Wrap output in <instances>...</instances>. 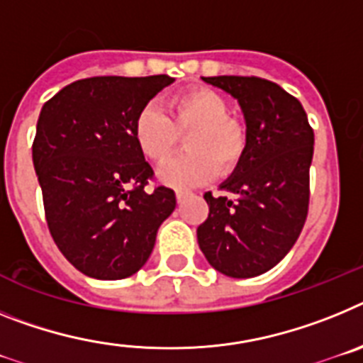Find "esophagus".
<instances>
[{
    "label": "esophagus",
    "instance_id": "obj_1",
    "mask_svg": "<svg viewBox=\"0 0 363 363\" xmlns=\"http://www.w3.org/2000/svg\"><path fill=\"white\" fill-rule=\"evenodd\" d=\"M188 191H184V190H177L175 191V197H177V203H182V201L186 199V197H188Z\"/></svg>",
    "mask_w": 363,
    "mask_h": 363
}]
</instances>
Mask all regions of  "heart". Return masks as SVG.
<instances>
[{
  "instance_id": "1",
  "label": "heart",
  "mask_w": 363,
  "mask_h": 363,
  "mask_svg": "<svg viewBox=\"0 0 363 363\" xmlns=\"http://www.w3.org/2000/svg\"><path fill=\"white\" fill-rule=\"evenodd\" d=\"M166 116L153 104L135 116L133 135L147 160L162 164L173 155L186 135L184 155L164 164L159 179L173 188L203 184L219 173L238 169L248 147L247 128L230 116V104L223 94L206 87L175 94Z\"/></svg>"
}]
</instances>
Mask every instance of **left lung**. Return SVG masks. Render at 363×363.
Wrapping results in <instances>:
<instances>
[{
	"label": "left lung",
	"instance_id": "left-lung-1",
	"mask_svg": "<svg viewBox=\"0 0 363 363\" xmlns=\"http://www.w3.org/2000/svg\"><path fill=\"white\" fill-rule=\"evenodd\" d=\"M206 84L241 106L248 147L220 184L232 195L204 194L210 213L197 241L213 269L254 277L276 267L294 247L308 212V169L314 131L298 99L257 77H208Z\"/></svg>",
	"mask_w": 363,
	"mask_h": 363
}]
</instances>
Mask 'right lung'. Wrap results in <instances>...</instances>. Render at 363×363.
I'll use <instances>...</instances> for the list:
<instances>
[{
    "label": "right lung",
    "mask_w": 363,
    "mask_h": 363,
    "mask_svg": "<svg viewBox=\"0 0 363 363\" xmlns=\"http://www.w3.org/2000/svg\"><path fill=\"white\" fill-rule=\"evenodd\" d=\"M168 74L93 77L43 104L33 144L49 232L65 259L94 279H124L143 269L175 194H147L153 169L135 143L137 113Z\"/></svg>",
    "instance_id": "right-lung-1"
}]
</instances>
